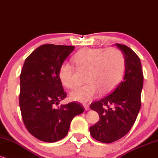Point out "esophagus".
Masks as SVG:
<instances>
[{"mask_svg": "<svg viewBox=\"0 0 158 158\" xmlns=\"http://www.w3.org/2000/svg\"><path fill=\"white\" fill-rule=\"evenodd\" d=\"M84 108L85 109V110H89V109H90L89 105H84Z\"/></svg>", "mask_w": 158, "mask_h": 158, "instance_id": "esophagus-1", "label": "esophagus"}]
</instances>
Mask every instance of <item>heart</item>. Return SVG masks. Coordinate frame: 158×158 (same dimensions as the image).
<instances>
[{
  "mask_svg": "<svg viewBox=\"0 0 158 158\" xmlns=\"http://www.w3.org/2000/svg\"><path fill=\"white\" fill-rule=\"evenodd\" d=\"M76 67L86 70L85 82L70 93L74 101L88 102L97 96L106 94L114 90L121 82L125 69V58L123 52L116 48H84L74 56ZM58 77L66 88L73 89L77 85L75 70L69 64H61L58 70Z\"/></svg>",
  "mask_w": 158,
  "mask_h": 158,
  "instance_id": "heart-1",
  "label": "heart"
}]
</instances>
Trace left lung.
I'll return each mask as SVG.
<instances>
[{"label":"left lung","instance_id":"8db88e82","mask_svg":"<svg viewBox=\"0 0 158 158\" xmlns=\"http://www.w3.org/2000/svg\"><path fill=\"white\" fill-rule=\"evenodd\" d=\"M125 58L123 81L115 90L92 102L91 110L98 113L100 120L90 127L91 135L102 143H110L124 137L135 123L141 108L143 75L139 56L129 47L116 44Z\"/></svg>","mask_w":158,"mask_h":158}]
</instances>
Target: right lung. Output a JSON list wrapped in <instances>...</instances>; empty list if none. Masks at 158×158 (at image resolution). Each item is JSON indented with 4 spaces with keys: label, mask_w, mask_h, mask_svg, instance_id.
<instances>
[{
    "label": "right lung",
    "mask_w": 158,
    "mask_h": 158,
    "mask_svg": "<svg viewBox=\"0 0 158 158\" xmlns=\"http://www.w3.org/2000/svg\"><path fill=\"white\" fill-rule=\"evenodd\" d=\"M74 46L46 44L25 59L20 74L19 107L28 131L35 138L52 143L67 135L70 123L84 109L78 102L58 104L67 97L58 70Z\"/></svg>",
    "instance_id": "add662e5"
}]
</instances>
